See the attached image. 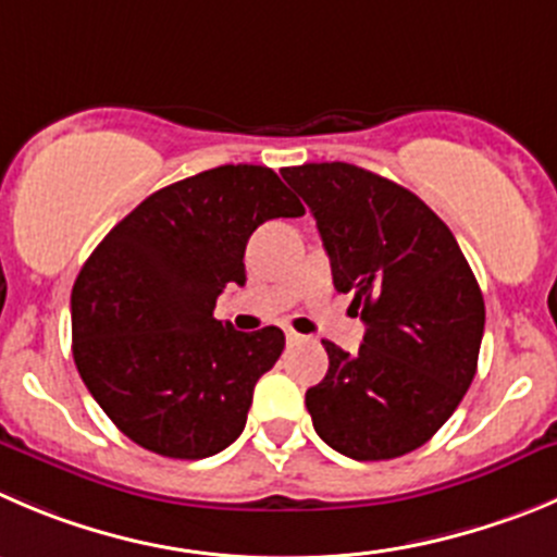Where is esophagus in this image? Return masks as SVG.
Masks as SVG:
<instances>
[{
  "label": "esophagus",
  "mask_w": 557,
  "mask_h": 557,
  "mask_svg": "<svg viewBox=\"0 0 557 557\" xmlns=\"http://www.w3.org/2000/svg\"><path fill=\"white\" fill-rule=\"evenodd\" d=\"M287 342L298 344V342H304V336H300V333H295V331H287Z\"/></svg>",
  "instance_id": "obj_1"
}]
</instances>
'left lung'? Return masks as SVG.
Returning a JSON list of instances; mask_svg holds the SVG:
<instances>
[{"mask_svg": "<svg viewBox=\"0 0 557 557\" xmlns=\"http://www.w3.org/2000/svg\"><path fill=\"white\" fill-rule=\"evenodd\" d=\"M331 257L333 287L367 322L358 352L333 342L306 391L317 434L358 462L421 448L451 418L479 367L484 298L451 235L412 190L352 163L284 169Z\"/></svg>", "mask_w": 557, "mask_h": 557, "instance_id": "left-lung-1", "label": "left lung"}]
</instances>
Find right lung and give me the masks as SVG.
<instances>
[{"label": "right lung", "instance_id": "right-lung-1", "mask_svg": "<svg viewBox=\"0 0 557 557\" xmlns=\"http://www.w3.org/2000/svg\"><path fill=\"white\" fill-rule=\"evenodd\" d=\"M304 213L273 169L230 163L156 190L100 240L73 284V361L120 432L169 459L240 437L284 333L235 331L215 300L246 284L259 224Z\"/></svg>", "mask_w": 557, "mask_h": 557}]
</instances>
